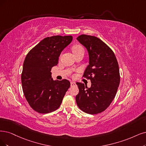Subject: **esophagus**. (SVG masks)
Returning a JSON list of instances; mask_svg holds the SVG:
<instances>
[{
    "label": "esophagus",
    "mask_w": 146,
    "mask_h": 146,
    "mask_svg": "<svg viewBox=\"0 0 146 146\" xmlns=\"http://www.w3.org/2000/svg\"><path fill=\"white\" fill-rule=\"evenodd\" d=\"M75 85H76V83H75L74 82H71V87H73V86H74Z\"/></svg>",
    "instance_id": "1"
}]
</instances>
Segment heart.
Listing matches in <instances>:
<instances>
[{"label": "heart", "instance_id": "1", "mask_svg": "<svg viewBox=\"0 0 146 146\" xmlns=\"http://www.w3.org/2000/svg\"><path fill=\"white\" fill-rule=\"evenodd\" d=\"M72 50L73 53H76L79 51H84V48L81 45L76 44V45H74L72 47Z\"/></svg>", "mask_w": 146, "mask_h": 146}]
</instances>
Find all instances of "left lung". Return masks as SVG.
I'll return each instance as SVG.
<instances>
[{
	"instance_id": "8db88e82",
	"label": "left lung",
	"mask_w": 146,
	"mask_h": 146,
	"mask_svg": "<svg viewBox=\"0 0 146 146\" xmlns=\"http://www.w3.org/2000/svg\"><path fill=\"white\" fill-rule=\"evenodd\" d=\"M77 40L88 52L89 65L83 77L91 80V86L88 88L76 82V104L87 114H99L109 107L116 95L120 80L118 64L111 48L99 38L83 34Z\"/></svg>"
}]
</instances>
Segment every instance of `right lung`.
<instances>
[{
    "mask_svg": "<svg viewBox=\"0 0 146 146\" xmlns=\"http://www.w3.org/2000/svg\"><path fill=\"white\" fill-rule=\"evenodd\" d=\"M72 40L71 35L46 37L27 54L21 84L27 102L37 112L47 114L56 110L70 87L67 79L53 80L50 71L58 64L61 52Z\"/></svg>",
    "mask_w": 146,
    "mask_h": 146,
    "instance_id": "right-lung-1",
    "label": "right lung"
}]
</instances>
